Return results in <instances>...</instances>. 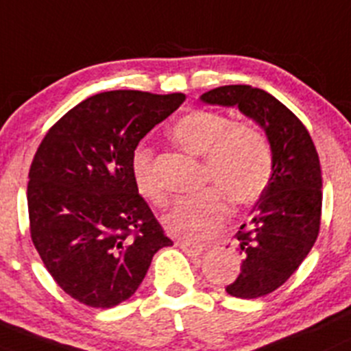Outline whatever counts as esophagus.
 Returning a JSON list of instances; mask_svg holds the SVG:
<instances>
[{"instance_id":"esophagus-1","label":"esophagus","mask_w":351,"mask_h":351,"mask_svg":"<svg viewBox=\"0 0 351 351\" xmlns=\"http://www.w3.org/2000/svg\"><path fill=\"white\" fill-rule=\"evenodd\" d=\"M178 245H179V248H181L188 256H198V255H202L203 250H205V246L195 245V243H188V241H179Z\"/></svg>"}]
</instances>
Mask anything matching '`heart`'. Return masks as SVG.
I'll return each mask as SVG.
<instances>
[{
	"mask_svg": "<svg viewBox=\"0 0 351 351\" xmlns=\"http://www.w3.org/2000/svg\"><path fill=\"white\" fill-rule=\"evenodd\" d=\"M170 136L184 152L203 158V181L215 186L173 203L162 219L163 228L172 236L188 241L208 239L228 217L223 198L234 206H246L265 193L274 160L269 141L258 129L248 123H232L228 117L208 110H193L176 120ZM131 173L143 198L155 205L165 202L148 146L134 148Z\"/></svg>",
	"mask_w": 351,
	"mask_h": 351,
	"instance_id": "obj_1",
	"label": "heart"
}]
</instances>
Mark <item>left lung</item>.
I'll return each mask as SVG.
<instances>
[{
	"label": "left lung",
	"mask_w": 351,
	"mask_h": 351,
	"mask_svg": "<svg viewBox=\"0 0 351 351\" xmlns=\"http://www.w3.org/2000/svg\"><path fill=\"white\" fill-rule=\"evenodd\" d=\"M206 105L238 108L263 129L272 149V178L238 231L241 272L226 288L253 300L276 291L315 243L322 208V176L312 138L279 99L252 86H222L199 96Z\"/></svg>",
	"instance_id": "1"
}]
</instances>
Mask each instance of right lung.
Masks as SVG:
<instances>
[{
	"label": "right lung",
	"mask_w": 351,
	"mask_h": 351,
	"mask_svg": "<svg viewBox=\"0 0 351 351\" xmlns=\"http://www.w3.org/2000/svg\"><path fill=\"white\" fill-rule=\"evenodd\" d=\"M186 96L106 91L66 112L29 170L31 238L73 300L112 308L131 298L153 255L172 246L136 189L131 155Z\"/></svg>",
	"instance_id": "obj_1"
}]
</instances>
